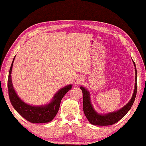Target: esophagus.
<instances>
[{"label":"esophagus","instance_id":"esophagus-1","mask_svg":"<svg viewBox=\"0 0 146 146\" xmlns=\"http://www.w3.org/2000/svg\"><path fill=\"white\" fill-rule=\"evenodd\" d=\"M83 80V76H77L75 77V80H74V83L76 85H78L80 83H82Z\"/></svg>","mask_w":146,"mask_h":146}]
</instances>
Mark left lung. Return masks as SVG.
Returning a JSON list of instances; mask_svg holds the SVG:
<instances>
[{
	"label": "left lung",
	"instance_id": "1",
	"mask_svg": "<svg viewBox=\"0 0 146 146\" xmlns=\"http://www.w3.org/2000/svg\"><path fill=\"white\" fill-rule=\"evenodd\" d=\"M132 62L134 63L135 67V87L133 95L131 100L124 105L120 109L117 111H112V112H109L105 114H100L95 111L94 107L92 104L91 99H90V92L86 88L83 86H80V89L82 90L83 95V111L86 117L90 122V123L94 125H113L114 123H117V122L122 119L124 117L127 113L131 109L133 104H134L136 94H137V70H136V66L134 61L132 60Z\"/></svg>",
	"mask_w": 146,
	"mask_h": 146
}]
</instances>
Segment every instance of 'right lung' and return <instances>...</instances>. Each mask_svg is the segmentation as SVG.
I'll return each instance as SVG.
<instances>
[{
  "mask_svg": "<svg viewBox=\"0 0 146 146\" xmlns=\"http://www.w3.org/2000/svg\"><path fill=\"white\" fill-rule=\"evenodd\" d=\"M15 57V56L13 59L9 70L7 82L9 99L12 106L22 117L30 122L41 123L51 122L58 113L62 98L71 89L72 85L70 84L59 90L54 95L51 102L47 105L35 106V105L27 104L22 100L17 95L12 83L11 72Z\"/></svg>",
  "mask_w": 146,
  "mask_h": 146,
  "instance_id": "right-lung-1",
  "label": "right lung"
}]
</instances>
